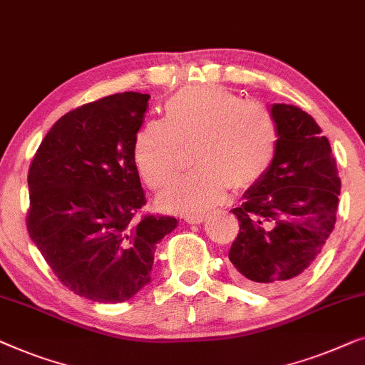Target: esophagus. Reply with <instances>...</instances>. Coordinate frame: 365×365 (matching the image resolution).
Returning <instances> with one entry per match:
<instances>
[{"mask_svg": "<svg viewBox=\"0 0 365 365\" xmlns=\"http://www.w3.org/2000/svg\"><path fill=\"white\" fill-rule=\"evenodd\" d=\"M205 220H207V217H205V215H192V217L185 218V222L190 223V225H200V223H203Z\"/></svg>", "mask_w": 365, "mask_h": 365, "instance_id": "1", "label": "esophagus"}]
</instances>
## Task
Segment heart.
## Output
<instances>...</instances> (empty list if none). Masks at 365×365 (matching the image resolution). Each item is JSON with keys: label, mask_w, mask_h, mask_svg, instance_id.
Here are the masks:
<instances>
[{"label": "heart", "mask_w": 365, "mask_h": 365, "mask_svg": "<svg viewBox=\"0 0 365 365\" xmlns=\"http://www.w3.org/2000/svg\"><path fill=\"white\" fill-rule=\"evenodd\" d=\"M195 145L198 170L178 177L158 195L167 212L198 215L223 202L230 185L248 190L273 167L279 124L259 102L243 101L223 87L192 86L165 104V120H150L133 142V160L148 187L175 175L182 147Z\"/></svg>", "instance_id": "heart-1"}]
</instances>
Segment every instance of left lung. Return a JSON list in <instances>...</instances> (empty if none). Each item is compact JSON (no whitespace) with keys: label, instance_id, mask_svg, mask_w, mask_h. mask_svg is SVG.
I'll list each match as a JSON object with an SVG mask.
<instances>
[{"label":"left lung","instance_id":"8db88e82","mask_svg":"<svg viewBox=\"0 0 365 365\" xmlns=\"http://www.w3.org/2000/svg\"><path fill=\"white\" fill-rule=\"evenodd\" d=\"M279 148L266 177L233 208L240 222L228 258L233 276L256 291L283 289L321 253L336 225L341 193L331 143L309 114L271 104Z\"/></svg>","mask_w":365,"mask_h":365}]
</instances>
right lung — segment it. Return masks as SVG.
<instances>
[{
    "mask_svg": "<svg viewBox=\"0 0 365 365\" xmlns=\"http://www.w3.org/2000/svg\"><path fill=\"white\" fill-rule=\"evenodd\" d=\"M148 94L122 92L61 117L28 173V232L61 283L96 302H124L150 283L153 251L178 222L133 220L145 205L133 142Z\"/></svg>",
    "mask_w": 365,
    "mask_h": 365,
    "instance_id": "obj_1",
    "label": "right lung"
}]
</instances>
